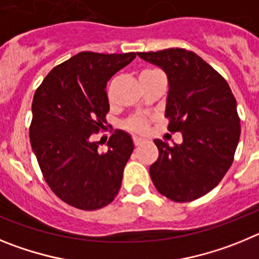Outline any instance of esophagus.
I'll use <instances>...</instances> for the list:
<instances>
[{
  "instance_id": "obj_1",
  "label": "esophagus",
  "mask_w": 259,
  "mask_h": 259,
  "mask_svg": "<svg viewBox=\"0 0 259 259\" xmlns=\"http://www.w3.org/2000/svg\"><path fill=\"white\" fill-rule=\"evenodd\" d=\"M143 143H144V139H141V137H137V136L134 137V144L136 146L141 145V144H143Z\"/></svg>"
}]
</instances>
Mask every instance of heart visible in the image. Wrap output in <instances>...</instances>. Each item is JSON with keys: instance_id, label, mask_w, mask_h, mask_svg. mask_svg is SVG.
<instances>
[{"instance_id": "1", "label": "heart", "mask_w": 259, "mask_h": 259, "mask_svg": "<svg viewBox=\"0 0 259 259\" xmlns=\"http://www.w3.org/2000/svg\"><path fill=\"white\" fill-rule=\"evenodd\" d=\"M159 72H161V71L157 70V68H144L140 72V75H139V77H140V79H144V77L153 76V75L159 74ZM125 125H127L128 130H131V131L135 132H144L146 128H148V123H146L145 119L143 118L130 119Z\"/></svg>"}]
</instances>
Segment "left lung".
Wrapping results in <instances>:
<instances>
[{
    "label": "left lung",
    "mask_w": 259,
    "mask_h": 259,
    "mask_svg": "<svg viewBox=\"0 0 259 259\" xmlns=\"http://www.w3.org/2000/svg\"><path fill=\"white\" fill-rule=\"evenodd\" d=\"M137 56L166 72L164 116L168 130L183 136L174 146L155 139L159 155L150 178L171 201L197 200L219 184L232 164L241 130L236 100L227 81L196 53L171 48Z\"/></svg>",
    "instance_id": "8db88e82"
}]
</instances>
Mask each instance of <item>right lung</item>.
<instances>
[{
    "instance_id": "add662e5",
    "label": "right lung",
    "mask_w": 259,
    "mask_h": 259,
    "mask_svg": "<svg viewBox=\"0 0 259 259\" xmlns=\"http://www.w3.org/2000/svg\"><path fill=\"white\" fill-rule=\"evenodd\" d=\"M135 58V53H77L53 68L33 96L32 150L50 189L76 209H101L120 189L135 148L131 135L116 130L104 153L92 135L106 123L107 81Z\"/></svg>"
}]
</instances>
